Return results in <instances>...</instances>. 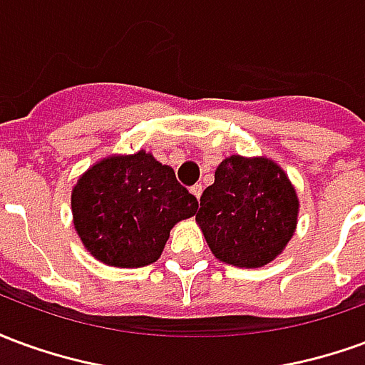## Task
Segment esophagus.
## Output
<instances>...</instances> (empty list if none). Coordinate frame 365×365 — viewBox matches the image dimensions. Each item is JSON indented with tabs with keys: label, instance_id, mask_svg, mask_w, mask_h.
I'll use <instances>...</instances> for the list:
<instances>
[{
	"label": "esophagus",
	"instance_id": "1",
	"mask_svg": "<svg viewBox=\"0 0 365 365\" xmlns=\"http://www.w3.org/2000/svg\"><path fill=\"white\" fill-rule=\"evenodd\" d=\"M191 193H193V195H195V199H201V193H203V185H201V183H195V185H193V187H191Z\"/></svg>",
	"mask_w": 365,
	"mask_h": 365
}]
</instances>
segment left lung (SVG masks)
<instances>
[{
    "instance_id": "8db88e82",
    "label": "left lung",
    "mask_w": 365,
    "mask_h": 365,
    "mask_svg": "<svg viewBox=\"0 0 365 365\" xmlns=\"http://www.w3.org/2000/svg\"><path fill=\"white\" fill-rule=\"evenodd\" d=\"M297 217V191L279 164L232 154L215 170L195 221L215 258L237 268H264L285 250Z\"/></svg>"
}]
</instances>
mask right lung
Segmentation results:
<instances>
[{
  "label": "right lung",
  "mask_w": 365,
  "mask_h": 365,
  "mask_svg": "<svg viewBox=\"0 0 365 365\" xmlns=\"http://www.w3.org/2000/svg\"><path fill=\"white\" fill-rule=\"evenodd\" d=\"M197 199L150 152L111 154L72 187V221L83 248L113 268H143L162 256L170 230Z\"/></svg>",
  "instance_id": "obj_1"
}]
</instances>
